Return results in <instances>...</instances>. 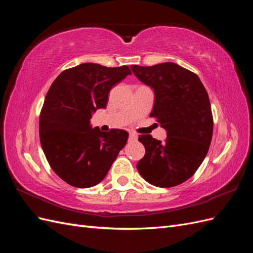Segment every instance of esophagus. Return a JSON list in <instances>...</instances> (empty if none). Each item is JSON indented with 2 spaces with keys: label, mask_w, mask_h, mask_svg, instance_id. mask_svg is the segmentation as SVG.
I'll list each match as a JSON object with an SVG mask.
<instances>
[{
  "label": "esophagus",
  "mask_w": 253,
  "mask_h": 253,
  "mask_svg": "<svg viewBox=\"0 0 253 253\" xmlns=\"http://www.w3.org/2000/svg\"><path fill=\"white\" fill-rule=\"evenodd\" d=\"M128 138H129V140H137V138H138V135H137V134L134 133V132H129Z\"/></svg>",
  "instance_id": "esophagus-1"
}]
</instances>
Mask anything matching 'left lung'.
Wrapping results in <instances>:
<instances>
[{"label": "left lung", "instance_id": "8db88e82", "mask_svg": "<svg viewBox=\"0 0 253 253\" xmlns=\"http://www.w3.org/2000/svg\"><path fill=\"white\" fill-rule=\"evenodd\" d=\"M131 70L154 90L150 117L167 131L165 141L139 136L145 154L137 170L153 186L180 185L196 172L210 147L213 117L208 93L196 74L172 62L132 65Z\"/></svg>", "mask_w": 253, "mask_h": 253}]
</instances>
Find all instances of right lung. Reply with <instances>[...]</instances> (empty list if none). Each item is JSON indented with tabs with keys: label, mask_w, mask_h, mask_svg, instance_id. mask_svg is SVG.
Listing matches in <instances>:
<instances>
[{
	"label": "right lung",
	"mask_w": 253,
	"mask_h": 253,
	"mask_svg": "<svg viewBox=\"0 0 253 253\" xmlns=\"http://www.w3.org/2000/svg\"><path fill=\"white\" fill-rule=\"evenodd\" d=\"M131 71L82 63L52 82L40 114L39 133L47 162L61 179L76 188H90L108 174L127 141L125 129L91 128V114L105 109L110 90Z\"/></svg>",
	"instance_id": "1"
}]
</instances>
